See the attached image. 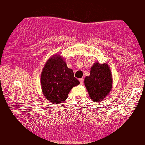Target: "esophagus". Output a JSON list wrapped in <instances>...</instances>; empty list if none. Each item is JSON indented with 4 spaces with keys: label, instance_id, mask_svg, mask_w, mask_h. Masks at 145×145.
Listing matches in <instances>:
<instances>
[{
    "label": "esophagus",
    "instance_id": "esophagus-1",
    "mask_svg": "<svg viewBox=\"0 0 145 145\" xmlns=\"http://www.w3.org/2000/svg\"><path fill=\"white\" fill-rule=\"evenodd\" d=\"M79 81H80V83L81 84H82L84 82V79L83 78H81V79H79Z\"/></svg>",
    "mask_w": 145,
    "mask_h": 145
}]
</instances>
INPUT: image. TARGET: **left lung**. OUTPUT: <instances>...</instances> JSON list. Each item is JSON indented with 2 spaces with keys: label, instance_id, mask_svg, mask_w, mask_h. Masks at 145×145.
Listing matches in <instances>:
<instances>
[{
  "label": "left lung",
  "instance_id": "1",
  "mask_svg": "<svg viewBox=\"0 0 145 145\" xmlns=\"http://www.w3.org/2000/svg\"><path fill=\"white\" fill-rule=\"evenodd\" d=\"M90 74L84 79V84L89 97L100 102L108 95L112 88V75L109 66L96 62L91 66Z\"/></svg>",
  "mask_w": 145,
  "mask_h": 145
}]
</instances>
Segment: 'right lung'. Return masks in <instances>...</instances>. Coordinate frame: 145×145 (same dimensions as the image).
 Here are the masks:
<instances>
[{"instance_id": "1", "label": "right lung", "mask_w": 145, "mask_h": 145, "mask_svg": "<svg viewBox=\"0 0 145 145\" xmlns=\"http://www.w3.org/2000/svg\"><path fill=\"white\" fill-rule=\"evenodd\" d=\"M73 70L68 68L60 55H54L42 69L40 85L44 97L53 104H59L68 98L73 86L79 84Z\"/></svg>"}]
</instances>
